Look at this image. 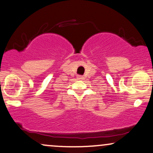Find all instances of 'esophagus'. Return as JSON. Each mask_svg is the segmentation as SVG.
Wrapping results in <instances>:
<instances>
[{
    "label": "esophagus",
    "mask_w": 153,
    "mask_h": 153,
    "mask_svg": "<svg viewBox=\"0 0 153 153\" xmlns=\"http://www.w3.org/2000/svg\"><path fill=\"white\" fill-rule=\"evenodd\" d=\"M78 80H82V79H83V77L81 76V75H78Z\"/></svg>",
    "instance_id": "obj_1"
}]
</instances>
